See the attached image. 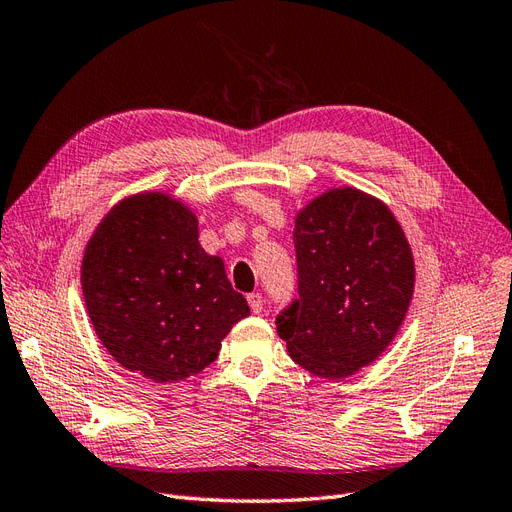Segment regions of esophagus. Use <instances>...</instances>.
I'll return each instance as SVG.
<instances>
[{"label": "esophagus", "mask_w": 512, "mask_h": 512, "mask_svg": "<svg viewBox=\"0 0 512 512\" xmlns=\"http://www.w3.org/2000/svg\"><path fill=\"white\" fill-rule=\"evenodd\" d=\"M247 303H250V309H252L254 314H260V312H262V294H260V292L247 294Z\"/></svg>", "instance_id": "obj_1"}]
</instances>
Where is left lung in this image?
I'll return each mask as SVG.
<instances>
[{"instance_id":"8db88e82","label":"left lung","mask_w":512,"mask_h":512,"mask_svg":"<svg viewBox=\"0 0 512 512\" xmlns=\"http://www.w3.org/2000/svg\"><path fill=\"white\" fill-rule=\"evenodd\" d=\"M297 286L275 318L292 361L329 380L376 361L414 292V258L395 215L354 188L314 198L294 220Z\"/></svg>"}]
</instances>
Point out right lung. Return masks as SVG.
<instances>
[{
  "label": "right lung",
  "mask_w": 512,
  "mask_h": 512,
  "mask_svg": "<svg viewBox=\"0 0 512 512\" xmlns=\"http://www.w3.org/2000/svg\"><path fill=\"white\" fill-rule=\"evenodd\" d=\"M81 284L104 348L162 384L211 365L232 324L250 316L224 260L200 247L196 215L160 192L111 209L85 247Z\"/></svg>",
  "instance_id": "obj_1"
}]
</instances>
